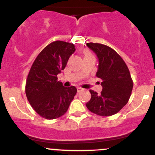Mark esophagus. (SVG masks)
I'll list each match as a JSON object with an SVG mask.
<instances>
[{
	"label": "esophagus",
	"mask_w": 155,
	"mask_h": 155,
	"mask_svg": "<svg viewBox=\"0 0 155 155\" xmlns=\"http://www.w3.org/2000/svg\"><path fill=\"white\" fill-rule=\"evenodd\" d=\"M82 90H83V88H82V87H77V91L78 92H80L81 91H82Z\"/></svg>",
	"instance_id": "esophagus-1"
}]
</instances>
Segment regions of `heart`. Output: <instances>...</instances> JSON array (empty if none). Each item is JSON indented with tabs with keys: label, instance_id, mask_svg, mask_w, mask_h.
<instances>
[{
	"label": "heart",
	"instance_id": "1",
	"mask_svg": "<svg viewBox=\"0 0 155 155\" xmlns=\"http://www.w3.org/2000/svg\"><path fill=\"white\" fill-rule=\"evenodd\" d=\"M88 56H93V55H92V54L90 52V51L86 50V51H85V57H88Z\"/></svg>",
	"mask_w": 155,
	"mask_h": 155
}]
</instances>
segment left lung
<instances>
[{"mask_svg": "<svg viewBox=\"0 0 155 155\" xmlns=\"http://www.w3.org/2000/svg\"><path fill=\"white\" fill-rule=\"evenodd\" d=\"M87 46L96 54L99 64L97 77L102 79L100 94L90 90L91 98L86 107L93 113L110 116L127 104L133 89V81L127 66L112 48L101 43H87Z\"/></svg>", "mask_w": 155, "mask_h": 155, "instance_id": "1", "label": "left lung"}]
</instances>
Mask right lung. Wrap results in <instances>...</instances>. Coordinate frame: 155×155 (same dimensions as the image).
<instances>
[{
  "label": "right lung",
  "instance_id": "right-lung-1",
  "mask_svg": "<svg viewBox=\"0 0 155 155\" xmlns=\"http://www.w3.org/2000/svg\"><path fill=\"white\" fill-rule=\"evenodd\" d=\"M75 51L73 43L52 42L40 51L31 66L26 81V96L33 109L46 119L62 116L77 92L76 87H64L57 78Z\"/></svg>",
  "mask_w": 155,
  "mask_h": 155
}]
</instances>
